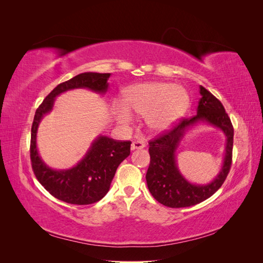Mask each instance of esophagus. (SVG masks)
Returning a JSON list of instances; mask_svg holds the SVG:
<instances>
[{
  "mask_svg": "<svg viewBox=\"0 0 263 263\" xmlns=\"http://www.w3.org/2000/svg\"><path fill=\"white\" fill-rule=\"evenodd\" d=\"M146 147V142L142 139H137L133 141L132 144V150H136V149H142Z\"/></svg>",
  "mask_w": 263,
  "mask_h": 263,
  "instance_id": "1",
  "label": "esophagus"
}]
</instances>
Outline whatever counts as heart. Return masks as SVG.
I'll use <instances>...</instances> for the list:
<instances>
[{
    "label": "heart",
    "mask_w": 263,
    "mask_h": 263,
    "mask_svg": "<svg viewBox=\"0 0 263 263\" xmlns=\"http://www.w3.org/2000/svg\"><path fill=\"white\" fill-rule=\"evenodd\" d=\"M124 102L127 106L116 104L115 115L119 121L129 122L133 109L145 116L146 124L151 130L163 132L169 129L184 116L190 106V97L184 87L171 83L149 82L127 89Z\"/></svg>",
    "instance_id": "obj_1"
}]
</instances>
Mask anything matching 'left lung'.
Listing matches in <instances>:
<instances>
[{
    "label": "left lung",
    "instance_id": "left-lung-1",
    "mask_svg": "<svg viewBox=\"0 0 263 263\" xmlns=\"http://www.w3.org/2000/svg\"><path fill=\"white\" fill-rule=\"evenodd\" d=\"M201 99L196 115L180 121L173 128L149 142L150 164L146 174L149 192L156 200L172 209L189 208L208 200L222 185L232 165L234 128L219 100L200 85ZM217 126L227 136L224 162L215 179L206 185H194L181 176L176 164V149L185 133L197 123Z\"/></svg>",
    "mask_w": 263,
    "mask_h": 263
}]
</instances>
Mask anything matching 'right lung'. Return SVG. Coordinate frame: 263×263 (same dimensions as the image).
Returning a JSON list of instances; mask_svg holds the SVG:
<instances>
[{
	"label": "right lung",
	"instance_id": "obj_1",
	"mask_svg": "<svg viewBox=\"0 0 263 263\" xmlns=\"http://www.w3.org/2000/svg\"><path fill=\"white\" fill-rule=\"evenodd\" d=\"M109 77L110 73L98 72L78 74L55 86L35 113L30 138L31 166L39 183L60 201L77 205L99 202L108 192L118 165L130 155V141H119L107 136H99L95 139L82 160L71 169H51L38 154L36 140L38 126L43 117L52 110L55 98L74 89H89L105 94Z\"/></svg>",
	"mask_w": 263,
	"mask_h": 263
}]
</instances>
